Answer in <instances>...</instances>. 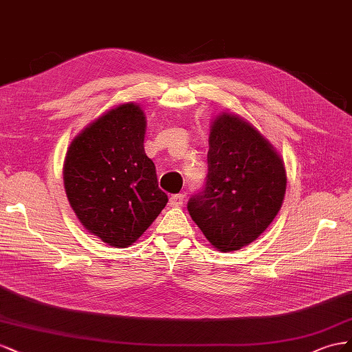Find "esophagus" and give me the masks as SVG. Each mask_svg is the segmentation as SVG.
I'll return each instance as SVG.
<instances>
[{"label": "esophagus", "instance_id": "1", "mask_svg": "<svg viewBox=\"0 0 352 352\" xmlns=\"http://www.w3.org/2000/svg\"><path fill=\"white\" fill-rule=\"evenodd\" d=\"M184 204V195L179 193V195H173L169 197V206L173 208H178Z\"/></svg>", "mask_w": 352, "mask_h": 352}]
</instances>
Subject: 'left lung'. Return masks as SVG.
<instances>
[{
  "mask_svg": "<svg viewBox=\"0 0 352 352\" xmlns=\"http://www.w3.org/2000/svg\"><path fill=\"white\" fill-rule=\"evenodd\" d=\"M285 192V165L273 146L237 115L217 118L205 184L187 204L209 243L232 252L254 242L273 223Z\"/></svg>",
  "mask_w": 352,
  "mask_h": 352,
  "instance_id": "obj_1",
  "label": "left lung"
}]
</instances>
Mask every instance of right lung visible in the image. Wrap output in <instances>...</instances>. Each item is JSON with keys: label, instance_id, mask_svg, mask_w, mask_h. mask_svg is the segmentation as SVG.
Listing matches in <instances>:
<instances>
[{"label": "right lung", "instance_id": "1", "mask_svg": "<svg viewBox=\"0 0 352 352\" xmlns=\"http://www.w3.org/2000/svg\"><path fill=\"white\" fill-rule=\"evenodd\" d=\"M146 116L120 104L87 126L65 159V188L78 219L113 248L142 236L168 204L144 152Z\"/></svg>", "mask_w": 352, "mask_h": 352}]
</instances>
